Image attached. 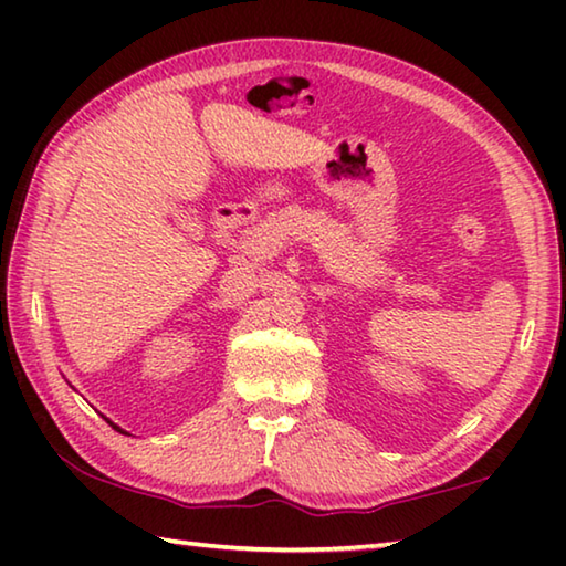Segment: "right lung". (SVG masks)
<instances>
[{"instance_id":"obj_1","label":"right lung","mask_w":566,"mask_h":566,"mask_svg":"<svg viewBox=\"0 0 566 566\" xmlns=\"http://www.w3.org/2000/svg\"><path fill=\"white\" fill-rule=\"evenodd\" d=\"M104 419H107V417H104ZM107 421H109V419H107ZM109 424H112V427H114V429H119V427H117V424H114V421H109ZM119 432H122V434H127V432H124V429H119Z\"/></svg>"}]
</instances>
